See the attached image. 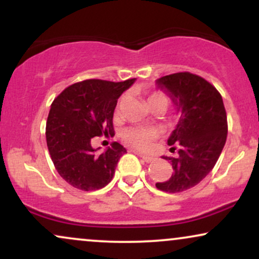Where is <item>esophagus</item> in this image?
I'll return each mask as SVG.
<instances>
[{
  "label": "esophagus",
  "mask_w": 259,
  "mask_h": 259,
  "mask_svg": "<svg viewBox=\"0 0 259 259\" xmlns=\"http://www.w3.org/2000/svg\"><path fill=\"white\" fill-rule=\"evenodd\" d=\"M140 157H141L142 158V160H144V162H146V163H150V162H152L153 160V158L152 157H148V156H145V154H141V153H138Z\"/></svg>",
  "instance_id": "obj_1"
}]
</instances>
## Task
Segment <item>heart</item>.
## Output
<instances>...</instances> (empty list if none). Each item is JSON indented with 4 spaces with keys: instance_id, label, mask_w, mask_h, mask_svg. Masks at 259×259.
<instances>
[{
    "instance_id": "obj_1",
    "label": "heart",
    "mask_w": 259,
    "mask_h": 259,
    "mask_svg": "<svg viewBox=\"0 0 259 259\" xmlns=\"http://www.w3.org/2000/svg\"><path fill=\"white\" fill-rule=\"evenodd\" d=\"M156 100H163L168 103L167 97L162 94H153L151 95L147 99V105H150L151 102ZM121 102H123V99L119 101L117 107V111H119V107L121 106ZM123 140L126 142L130 146L138 148L140 151H147L150 150L151 146H152L153 141L157 138V132L154 129H151V127H142V126H130L126 127L124 130L123 134Z\"/></svg>"
}]
</instances>
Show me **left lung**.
I'll list each match as a JSON object with an SVG mask.
<instances>
[{"label":"left lung","mask_w":259,"mask_h":259,"mask_svg":"<svg viewBox=\"0 0 259 259\" xmlns=\"http://www.w3.org/2000/svg\"><path fill=\"white\" fill-rule=\"evenodd\" d=\"M157 89L170 97L179 114L168 145L178 157L170 160L173 174L157 183L165 192H181L201 183L214 168L227 141L228 123L223 99L207 80L191 73H175L156 80Z\"/></svg>","instance_id":"1"}]
</instances>
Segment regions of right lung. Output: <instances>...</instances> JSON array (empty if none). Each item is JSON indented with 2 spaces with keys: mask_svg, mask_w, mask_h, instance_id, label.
<instances>
[{
  "mask_svg": "<svg viewBox=\"0 0 259 259\" xmlns=\"http://www.w3.org/2000/svg\"><path fill=\"white\" fill-rule=\"evenodd\" d=\"M136 79L113 82L90 79L70 85L56 97L46 123V141L56 170L82 191L105 187L126 150L118 142L97 153L91 140L112 135L118 99Z\"/></svg>",
  "mask_w": 259,
  "mask_h": 259,
  "instance_id": "1",
  "label": "right lung"
}]
</instances>
